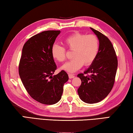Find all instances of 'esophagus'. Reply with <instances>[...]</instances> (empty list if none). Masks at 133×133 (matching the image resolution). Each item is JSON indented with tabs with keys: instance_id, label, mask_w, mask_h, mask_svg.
<instances>
[{
	"instance_id": "obj_1",
	"label": "esophagus",
	"mask_w": 133,
	"mask_h": 133,
	"mask_svg": "<svg viewBox=\"0 0 133 133\" xmlns=\"http://www.w3.org/2000/svg\"><path fill=\"white\" fill-rule=\"evenodd\" d=\"M68 76H69V79H72V78H75V75H72V74H68Z\"/></svg>"
}]
</instances>
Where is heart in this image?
I'll list each match as a JSON object with an SVG mask.
<instances>
[{
    "instance_id": "1",
    "label": "heart",
    "mask_w": 133,
    "mask_h": 133,
    "mask_svg": "<svg viewBox=\"0 0 133 133\" xmlns=\"http://www.w3.org/2000/svg\"><path fill=\"white\" fill-rule=\"evenodd\" d=\"M64 43L68 50L73 51V59L62 65L61 69L69 72H75L84 65L88 66L94 62L99 54L100 41L95 35L75 32L64 39ZM51 54L55 60L64 62L66 59L64 47L54 44L51 48Z\"/></svg>"
}]
</instances>
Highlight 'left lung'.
<instances>
[{"instance_id": "obj_1", "label": "left lung", "mask_w": 133, "mask_h": 133, "mask_svg": "<svg viewBox=\"0 0 133 133\" xmlns=\"http://www.w3.org/2000/svg\"><path fill=\"white\" fill-rule=\"evenodd\" d=\"M100 41L99 54L96 59L84 72L79 74L82 83L78 89L80 99L87 103L102 101L112 89L117 69V59L112 44L108 37L90 27Z\"/></svg>"}]
</instances>
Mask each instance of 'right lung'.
Listing matches in <instances>:
<instances>
[{
  "label": "right lung",
  "instance_id": "1",
  "mask_svg": "<svg viewBox=\"0 0 133 133\" xmlns=\"http://www.w3.org/2000/svg\"><path fill=\"white\" fill-rule=\"evenodd\" d=\"M60 31L49 30L31 37L22 49L18 72L25 89L32 99L45 104L57 103L68 80L66 72L52 75L57 65L51 48Z\"/></svg>",
  "mask_w": 133,
  "mask_h": 133
}]
</instances>
